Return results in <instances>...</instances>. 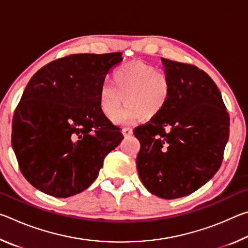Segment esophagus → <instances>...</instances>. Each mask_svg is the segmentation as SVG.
<instances>
[{
  "label": "esophagus",
  "mask_w": 248,
  "mask_h": 248,
  "mask_svg": "<svg viewBox=\"0 0 248 248\" xmlns=\"http://www.w3.org/2000/svg\"><path fill=\"white\" fill-rule=\"evenodd\" d=\"M133 133V130H132V128H130V127H124V129H123V134L124 137H130L131 136V134Z\"/></svg>",
  "instance_id": "1"
}]
</instances>
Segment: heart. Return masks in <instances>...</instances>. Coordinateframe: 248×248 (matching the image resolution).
<instances>
[{
    "mask_svg": "<svg viewBox=\"0 0 248 248\" xmlns=\"http://www.w3.org/2000/svg\"><path fill=\"white\" fill-rule=\"evenodd\" d=\"M112 82L104 83L98 92L99 106L108 118L116 119L124 104L121 118L132 120L143 117L151 120L162 114L171 96V83L166 73L143 61H130L116 68Z\"/></svg>",
    "mask_w": 248,
    "mask_h": 248,
    "instance_id": "obj_1",
    "label": "heart"
}]
</instances>
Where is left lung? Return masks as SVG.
<instances>
[{
  "mask_svg": "<svg viewBox=\"0 0 248 248\" xmlns=\"http://www.w3.org/2000/svg\"><path fill=\"white\" fill-rule=\"evenodd\" d=\"M170 100L157 118L133 130L140 141L137 170L151 194L163 199L190 195L223 161L230 116L219 89L198 66L162 58Z\"/></svg>",
  "mask_w": 248,
  "mask_h": 248,
  "instance_id": "8db88e82",
  "label": "left lung"
}]
</instances>
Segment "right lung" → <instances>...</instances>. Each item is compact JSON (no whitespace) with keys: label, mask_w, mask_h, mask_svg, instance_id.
<instances>
[{"label":"right lung","mask_w":248,"mask_h":248,"mask_svg":"<svg viewBox=\"0 0 248 248\" xmlns=\"http://www.w3.org/2000/svg\"><path fill=\"white\" fill-rule=\"evenodd\" d=\"M120 52L70 54L28 82L12 123V146L29 184L68 198L97 178L106 155L124 139L99 106L98 92Z\"/></svg>","instance_id":"1"}]
</instances>
